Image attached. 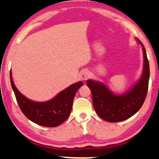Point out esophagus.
<instances>
[{
	"mask_svg": "<svg viewBox=\"0 0 159 159\" xmlns=\"http://www.w3.org/2000/svg\"><path fill=\"white\" fill-rule=\"evenodd\" d=\"M90 76H91V73H90L89 71H88V70H84V71H81V74H80V78H81L82 81H86V80H88V78H90Z\"/></svg>",
	"mask_w": 159,
	"mask_h": 159,
	"instance_id": "esophagus-1",
	"label": "esophagus"
}]
</instances>
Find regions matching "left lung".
<instances>
[{"label": "left lung", "instance_id": "1", "mask_svg": "<svg viewBox=\"0 0 159 159\" xmlns=\"http://www.w3.org/2000/svg\"><path fill=\"white\" fill-rule=\"evenodd\" d=\"M142 46L143 69L138 81L129 90L123 93H115L106 84L94 80H87V85L92 93L93 106L98 116L110 123L123 121L133 116L141 108L146 99L149 81V64L144 46Z\"/></svg>", "mask_w": 159, "mask_h": 159}]
</instances>
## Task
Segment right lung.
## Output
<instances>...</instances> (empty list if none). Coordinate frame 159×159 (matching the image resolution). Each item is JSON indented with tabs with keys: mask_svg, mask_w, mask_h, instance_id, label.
<instances>
[{
	"mask_svg": "<svg viewBox=\"0 0 159 159\" xmlns=\"http://www.w3.org/2000/svg\"><path fill=\"white\" fill-rule=\"evenodd\" d=\"M10 78L16 101L23 114L33 123L47 127H56L68 119L76 91L83 85L81 81H78L60 91L49 101L36 102L28 99L18 91L13 81L11 71Z\"/></svg>",
	"mask_w": 159,
	"mask_h": 159,
	"instance_id": "obj_1",
	"label": "right lung"
}]
</instances>
